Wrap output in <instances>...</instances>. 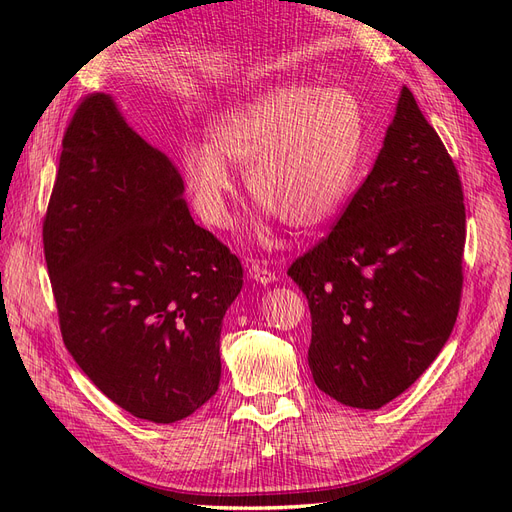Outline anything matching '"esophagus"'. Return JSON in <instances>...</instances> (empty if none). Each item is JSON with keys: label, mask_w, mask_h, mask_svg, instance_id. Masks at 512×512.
<instances>
[{"label": "esophagus", "mask_w": 512, "mask_h": 512, "mask_svg": "<svg viewBox=\"0 0 512 512\" xmlns=\"http://www.w3.org/2000/svg\"><path fill=\"white\" fill-rule=\"evenodd\" d=\"M249 276L257 282H261V285H270V282L276 280V272H272L270 268L263 266L261 261H251L249 266Z\"/></svg>", "instance_id": "34e87169"}]
</instances>
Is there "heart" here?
Wrapping results in <instances>:
<instances>
[{"label": "heart", "instance_id": "obj_1", "mask_svg": "<svg viewBox=\"0 0 512 512\" xmlns=\"http://www.w3.org/2000/svg\"><path fill=\"white\" fill-rule=\"evenodd\" d=\"M363 137V107L350 90L285 84L215 116L211 145L183 151V177L198 213L223 227L236 192L230 164L240 166L255 202L308 232L344 202Z\"/></svg>", "mask_w": 512, "mask_h": 512}]
</instances>
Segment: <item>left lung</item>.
Instances as JSON below:
<instances>
[{"label":"left lung","mask_w":512,"mask_h":512,"mask_svg":"<svg viewBox=\"0 0 512 512\" xmlns=\"http://www.w3.org/2000/svg\"><path fill=\"white\" fill-rule=\"evenodd\" d=\"M464 242L458 168L403 86L371 173L287 272L310 306L316 386L380 409L418 380L456 325Z\"/></svg>","instance_id":"8db88e82"}]
</instances>
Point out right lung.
Here are the masks:
<instances>
[{
    "mask_svg": "<svg viewBox=\"0 0 512 512\" xmlns=\"http://www.w3.org/2000/svg\"><path fill=\"white\" fill-rule=\"evenodd\" d=\"M42 238L63 342L107 399L156 424L211 399L240 259L194 223L179 170L109 94L65 128Z\"/></svg>",
    "mask_w": 512,
    "mask_h": 512,
    "instance_id": "add662e5",
    "label": "right lung"
}]
</instances>
